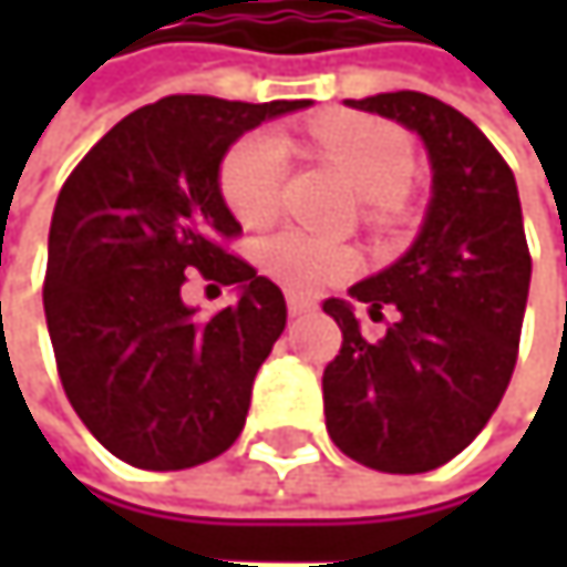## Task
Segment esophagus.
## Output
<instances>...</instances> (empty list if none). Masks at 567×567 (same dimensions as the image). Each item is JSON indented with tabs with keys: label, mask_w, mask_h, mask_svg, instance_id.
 <instances>
[{
	"label": "esophagus",
	"mask_w": 567,
	"mask_h": 567,
	"mask_svg": "<svg viewBox=\"0 0 567 567\" xmlns=\"http://www.w3.org/2000/svg\"><path fill=\"white\" fill-rule=\"evenodd\" d=\"M285 305H288V315H291V318L315 311V301H308V298H301V295H288V298H285Z\"/></svg>",
	"instance_id": "1"
}]
</instances>
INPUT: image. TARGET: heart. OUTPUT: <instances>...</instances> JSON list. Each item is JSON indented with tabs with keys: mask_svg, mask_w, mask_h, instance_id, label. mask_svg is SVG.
I'll return each instance as SVG.
<instances>
[{
	"mask_svg": "<svg viewBox=\"0 0 567 567\" xmlns=\"http://www.w3.org/2000/svg\"><path fill=\"white\" fill-rule=\"evenodd\" d=\"M318 147L344 171L371 203H396L413 179V151L403 131L361 114H328L311 127ZM288 147L279 134L259 131L233 144L223 161V196L239 223L266 226L282 206ZM262 266L288 288L315 291L354 272V252L305 229H282L262 246Z\"/></svg>",
	"mask_w": 567,
	"mask_h": 567,
	"instance_id": "obj_1",
	"label": "heart"
}]
</instances>
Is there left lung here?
I'll return each instance as SVG.
<instances>
[{
  "label": "left lung",
  "instance_id": "1",
  "mask_svg": "<svg viewBox=\"0 0 567 567\" xmlns=\"http://www.w3.org/2000/svg\"><path fill=\"white\" fill-rule=\"evenodd\" d=\"M348 104L423 141L433 196L416 243L351 285L374 321L394 315L384 338L361 334L351 301H324L341 328V351L321 378L324 426L361 466L430 473L480 436L515 371L532 279L518 186L489 137L430 94Z\"/></svg>",
  "mask_w": 567,
  "mask_h": 567
}]
</instances>
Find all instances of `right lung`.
Here are the masks:
<instances>
[{"label": "right lung", "instance_id": "add662e5", "mask_svg": "<svg viewBox=\"0 0 567 567\" xmlns=\"http://www.w3.org/2000/svg\"><path fill=\"white\" fill-rule=\"evenodd\" d=\"M308 101L171 94L117 121L71 171L49 229L45 321L61 388L117 460L171 473L226 453L285 331L282 288L226 249L243 233L219 193L226 151ZM196 268L240 298L196 319Z\"/></svg>", "mask_w": 567, "mask_h": 567}]
</instances>
